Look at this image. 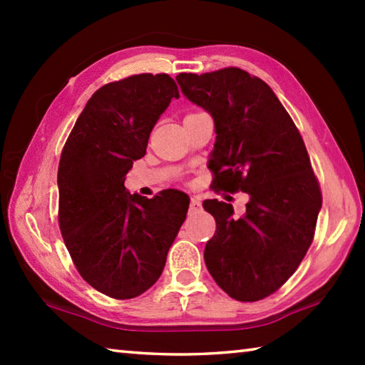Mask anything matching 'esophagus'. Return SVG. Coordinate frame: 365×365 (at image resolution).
Returning <instances> with one entry per match:
<instances>
[{
    "mask_svg": "<svg viewBox=\"0 0 365 365\" xmlns=\"http://www.w3.org/2000/svg\"><path fill=\"white\" fill-rule=\"evenodd\" d=\"M200 209H201L200 200H197L196 196H193V197H191V201H190V212H196V211H200Z\"/></svg>",
    "mask_w": 365,
    "mask_h": 365,
    "instance_id": "1",
    "label": "esophagus"
}]
</instances>
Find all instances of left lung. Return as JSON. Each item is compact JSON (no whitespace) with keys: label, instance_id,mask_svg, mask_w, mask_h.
Instances as JSON below:
<instances>
[{"label":"left lung","instance_id":"left-lung-1","mask_svg":"<svg viewBox=\"0 0 365 365\" xmlns=\"http://www.w3.org/2000/svg\"><path fill=\"white\" fill-rule=\"evenodd\" d=\"M177 82L215 123L212 190L250 196L240 217L228 202H202L217 225L206 267L230 298H267L299 267L322 207L304 141L270 86L246 71L178 73Z\"/></svg>","mask_w":365,"mask_h":365}]
</instances>
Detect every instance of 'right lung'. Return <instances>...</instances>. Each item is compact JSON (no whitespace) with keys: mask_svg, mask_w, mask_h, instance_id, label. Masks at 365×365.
<instances>
[{"mask_svg":"<svg viewBox=\"0 0 365 365\" xmlns=\"http://www.w3.org/2000/svg\"><path fill=\"white\" fill-rule=\"evenodd\" d=\"M168 73L103 85L86 103L61 153L59 228L82 279L115 299L137 298L163 274L190 197L164 190L127 193L133 160L146 154L159 115L178 98Z\"/></svg>","mask_w":365,"mask_h":365,"instance_id":"obj_1","label":"right lung"}]
</instances>
